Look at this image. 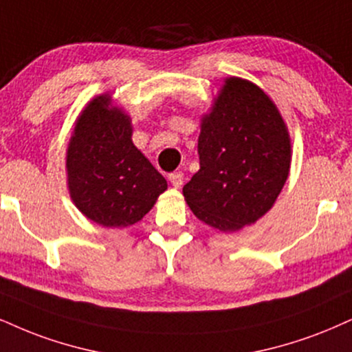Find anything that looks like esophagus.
Masks as SVG:
<instances>
[{"mask_svg": "<svg viewBox=\"0 0 352 352\" xmlns=\"http://www.w3.org/2000/svg\"><path fill=\"white\" fill-rule=\"evenodd\" d=\"M183 179H184V175L183 173H171V175H169V183H171V186L173 188H181V186H183Z\"/></svg>", "mask_w": 352, "mask_h": 352, "instance_id": "34e87169", "label": "esophagus"}]
</instances>
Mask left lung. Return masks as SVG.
Returning <instances> with one entry per match:
<instances>
[{
  "label": "left lung",
  "mask_w": 352,
  "mask_h": 352,
  "mask_svg": "<svg viewBox=\"0 0 352 352\" xmlns=\"http://www.w3.org/2000/svg\"><path fill=\"white\" fill-rule=\"evenodd\" d=\"M201 169L183 188L201 222L240 232L271 210L289 177L292 145L279 109L258 85L223 80L210 111L201 117Z\"/></svg>",
  "instance_id": "1"
}]
</instances>
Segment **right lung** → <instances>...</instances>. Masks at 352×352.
Here are the masks:
<instances>
[{
  "instance_id": "add662e5",
  "label": "right lung",
  "mask_w": 352,
  "mask_h": 352,
  "mask_svg": "<svg viewBox=\"0 0 352 352\" xmlns=\"http://www.w3.org/2000/svg\"><path fill=\"white\" fill-rule=\"evenodd\" d=\"M132 120L109 93L94 96L75 120L67 183L76 209L94 223L125 228L151 210L166 179L132 142Z\"/></svg>"
}]
</instances>
